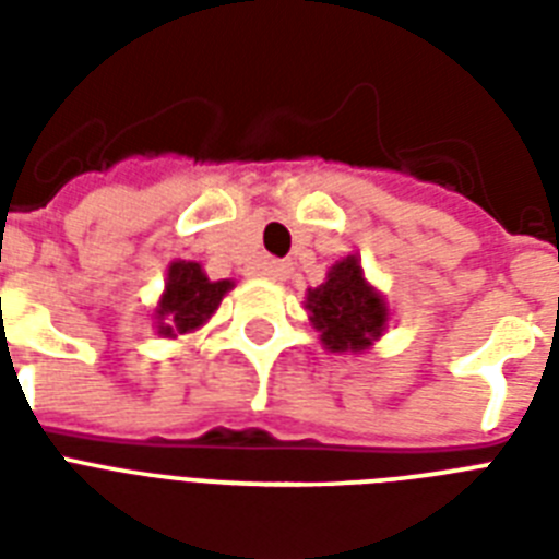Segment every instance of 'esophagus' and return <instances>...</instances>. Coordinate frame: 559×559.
Returning <instances> with one entry per match:
<instances>
[{"label":"esophagus","mask_w":559,"mask_h":559,"mask_svg":"<svg viewBox=\"0 0 559 559\" xmlns=\"http://www.w3.org/2000/svg\"><path fill=\"white\" fill-rule=\"evenodd\" d=\"M258 272H261L266 281H287L289 266L284 261H263L261 266H258Z\"/></svg>","instance_id":"esophagus-1"}]
</instances>
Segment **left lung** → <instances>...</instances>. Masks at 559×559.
Returning <instances> with one entry per match:
<instances>
[{"label": "left lung", "mask_w": 559, "mask_h": 559, "mask_svg": "<svg viewBox=\"0 0 559 559\" xmlns=\"http://www.w3.org/2000/svg\"><path fill=\"white\" fill-rule=\"evenodd\" d=\"M305 310L324 350L331 354H366L385 333L391 319L389 301L366 278L357 254L333 263L328 278L307 289Z\"/></svg>", "instance_id": "left-lung-1"}]
</instances>
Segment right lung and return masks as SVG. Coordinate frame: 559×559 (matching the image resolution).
I'll return each mask as SVG.
<instances>
[{
  "label": "right lung",
  "instance_id": "add662e5",
  "mask_svg": "<svg viewBox=\"0 0 559 559\" xmlns=\"http://www.w3.org/2000/svg\"><path fill=\"white\" fill-rule=\"evenodd\" d=\"M235 281H211L197 261H170L165 289L153 307V328L162 340H179L197 333L211 316Z\"/></svg>",
  "mask_w": 559,
  "mask_h": 559
}]
</instances>
